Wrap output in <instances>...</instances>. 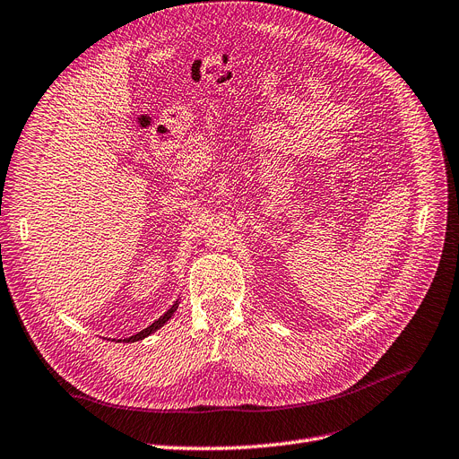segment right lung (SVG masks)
I'll return each mask as SVG.
<instances>
[{
	"label": "right lung",
	"mask_w": 459,
	"mask_h": 459,
	"mask_svg": "<svg viewBox=\"0 0 459 459\" xmlns=\"http://www.w3.org/2000/svg\"><path fill=\"white\" fill-rule=\"evenodd\" d=\"M177 307H178V303H175V305H173V307L168 310V313L163 315V316H160V318H158L154 324H151L149 327H144L143 332H139L137 335H132L130 339H124V341H126V342H135V341H141V339H144V337H149L151 333H154L156 329H160L163 324H166V322H168V320L173 316V313H175V310H177Z\"/></svg>",
	"instance_id": "right-lung-1"
}]
</instances>
